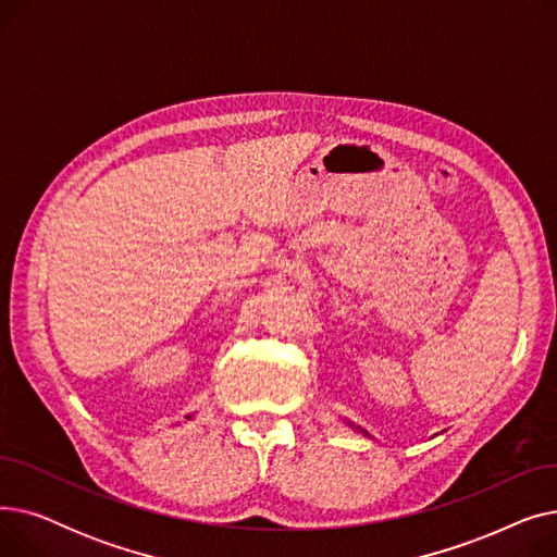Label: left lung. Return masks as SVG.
Listing matches in <instances>:
<instances>
[{
	"instance_id": "1",
	"label": "left lung",
	"mask_w": 557,
	"mask_h": 557,
	"mask_svg": "<svg viewBox=\"0 0 557 557\" xmlns=\"http://www.w3.org/2000/svg\"><path fill=\"white\" fill-rule=\"evenodd\" d=\"M347 424H349V422H347ZM349 426H352V429H357V431H361L363 435H368V431H363V429H359V426H355V424H349Z\"/></svg>"
}]
</instances>
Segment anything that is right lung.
Listing matches in <instances>:
<instances>
[{
    "label": "right lung",
    "instance_id": "add662e5",
    "mask_svg": "<svg viewBox=\"0 0 557 557\" xmlns=\"http://www.w3.org/2000/svg\"><path fill=\"white\" fill-rule=\"evenodd\" d=\"M187 420H189V416H187Z\"/></svg>",
    "mask_w": 557,
    "mask_h": 557
}]
</instances>
